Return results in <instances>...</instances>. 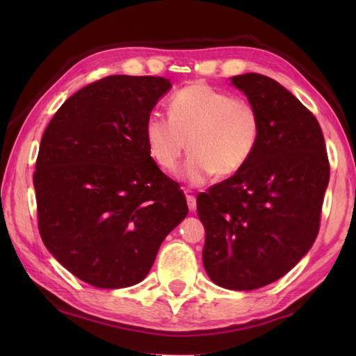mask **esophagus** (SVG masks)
I'll use <instances>...</instances> for the list:
<instances>
[{
  "mask_svg": "<svg viewBox=\"0 0 356 356\" xmlns=\"http://www.w3.org/2000/svg\"><path fill=\"white\" fill-rule=\"evenodd\" d=\"M186 202H188V209L195 210L196 209V197L193 195H186Z\"/></svg>",
  "mask_w": 356,
  "mask_h": 356,
  "instance_id": "1",
  "label": "esophagus"
}]
</instances>
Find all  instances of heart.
I'll use <instances>...</instances> for the list:
<instances>
[{"mask_svg": "<svg viewBox=\"0 0 356 356\" xmlns=\"http://www.w3.org/2000/svg\"><path fill=\"white\" fill-rule=\"evenodd\" d=\"M261 134V113L251 100L206 83L179 89L170 100V116L150 113L144 124L149 154L163 171L176 170L188 143L191 154L180 174L193 185L206 184L213 174L231 177L242 171Z\"/></svg>", "mask_w": 356, "mask_h": 356, "instance_id": "obj_1", "label": "heart"}]
</instances>
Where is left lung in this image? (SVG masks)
I'll list each match as a JSON object with an SVG mask.
<instances>
[{"mask_svg":"<svg viewBox=\"0 0 356 356\" xmlns=\"http://www.w3.org/2000/svg\"><path fill=\"white\" fill-rule=\"evenodd\" d=\"M231 80L261 113V141L242 171L197 196V216L209 278L252 291L284 276L314 243L330 163L314 114L284 86L261 74Z\"/></svg>","mask_w":356,"mask_h":356,"instance_id":"8db88e82","label":"left lung"}]
</instances>
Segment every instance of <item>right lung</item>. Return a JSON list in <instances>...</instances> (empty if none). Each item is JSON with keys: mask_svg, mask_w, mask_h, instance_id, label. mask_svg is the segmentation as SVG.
<instances>
[{"mask_svg": "<svg viewBox=\"0 0 356 356\" xmlns=\"http://www.w3.org/2000/svg\"><path fill=\"white\" fill-rule=\"evenodd\" d=\"M170 88L161 76L102 78L64 102L40 140L33 182L42 242L94 287L141 282L188 213L184 191L144 138Z\"/></svg>", "mask_w": 356, "mask_h": 356, "instance_id": "1", "label": "right lung"}]
</instances>
